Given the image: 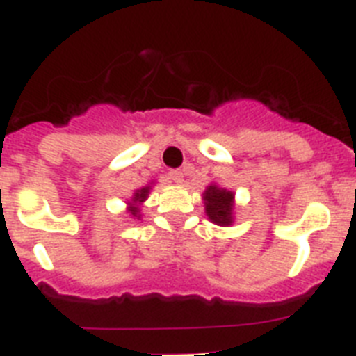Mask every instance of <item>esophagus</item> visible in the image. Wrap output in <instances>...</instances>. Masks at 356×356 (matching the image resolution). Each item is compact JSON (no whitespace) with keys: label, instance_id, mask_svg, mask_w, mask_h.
<instances>
[{"label":"esophagus","instance_id":"esophagus-1","mask_svg":"<svg viewBox=\"0 0 356 356\" xmlns=\"http://www.w3.org/2000/svg\"><path fill=\"white\" fill-rule=\"evenodd\" d=\"M169 178H171L175 184H181V181H184V171H181V169H172V171H169Z\"/></svg>","mask_w":356,"mask_h":356}]
</instances>
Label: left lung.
Listing matches in <instances>:
<instances>
[{"label": "left lung", "mask_w": 356, "mask_h": 356, "mask_svg": "<svg viewBox=\"0 0 356 356\" xmlns=\"http://www.w3.org/2000/svg\"><path fill=\"white\" fill-rule=\"evenodd\" d=\"M234 196L235 194L232 191L221 188L216 184L207 187L203 200L210 221L219 226H228L234 222Z\"/></svg>", "instance_id": "8db88e82"}]
</instances>
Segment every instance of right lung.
<instances>
[{
	"mask_svg": "<svg viewBox=\"0 0 356 356\" xmlns=\"http://www.w3.org/2000/svg\"><path fill=\"white\" fill-rule=\"evenodd\" d=\"M149 188H151V185H146V187L137 188V191L134 193L131 203H128V205H130L128 212H130L134 217H139V205L143 203V201H146L147 194H149Z\"/></svg>",
	"mask_w": 356,
	"mask_h": 356,
	"instance_id": "1",
	"label": "right lung"
}]
</instances>
